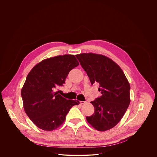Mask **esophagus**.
I'll list each match as a JSON object with an SVG mask.
<instances>
[{
    "label": "esophagus",
    "instance_id": "1",
    "mask_svg": "<svg viewBox=\"0 0 157 157\" xmlns=\"http://www.w3.org/2000/svg\"><path fill=\"white\" fill-rule=\"evenodd\" d=\"M79 104L81 105H84L86 104V101H79Z\"/></svg>",
    "mask_w": 157,
    "mask_h": 157
}]
</instances>
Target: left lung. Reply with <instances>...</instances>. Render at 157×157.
I'll use <instances>...</instances> for the list:
<instances>
[{"mask_svg":"<svg viewBox=\"0 0 157 157\" xmlns=\"http://www.w3.org/2000/svg\"><path fill=\"white\" fill-rule=\"evenodd\" d=\"M76 57L91 84H99L102 94L90 102L94 113L87 116V122L99 131L109 130L121 121L130 104L129 83L119 66L104 55L83 53Z\"/></svg>","mask_w":157,"mask_h":157,"instance_id":"1","label":"left lung"}]
</instances>
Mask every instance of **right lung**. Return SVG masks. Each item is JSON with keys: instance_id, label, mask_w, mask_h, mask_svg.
Instances as JSON below:
<instances>
[{"instance_id": "obj_1", "label": "right lung", "mask_w": 157, "mask_h": 157, "mask_svg": "<svg viewBox=\"0 0 157 157\" xmlns=\"http://www.w3.org/2000/svg\"><path fill=\"white\" fill-rule=\"evenodd\" d=\"M79 64L73 55H59L41 61L28 73L21 95L26 114L39 128L55 130L65 121L70 108L79 104L53 91L65 83L70 70Z\"/></svg>"}]
</instances>
